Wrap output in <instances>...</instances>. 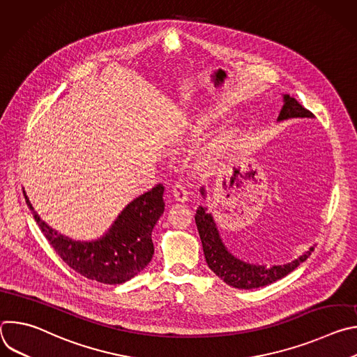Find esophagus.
Wrapping results in <instances>:
<instances>
[{
    "label": "esophagus",
    "mask_w": 357,
    "mask_h": 357,
    "mask_svg": "<svg viewBox=\"0 0 357 357\" xmlns=\"http://www.w3.org/2000/svg\"><path fill=\"white\" fill-rule=\"evenodd\" d=\"M172 195L178 202H186L189 197V192H188L186 186L182 183H175L172 186Z\"/></svg>",
    "instance_id": "obj_1"
}]
</instances>
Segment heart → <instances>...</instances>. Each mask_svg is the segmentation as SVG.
Wrapping results in <instances>:
<instances>
[{
    "label": "heart",
    "mask_w": 357,
    "mask_h": 357,
    "mask_svg": "<svg viewBox=\"0 0 357 357\" xmlns=\"http://www.w3.org/2000/svg\"><path fill=\"white\" fill-rule=\"evenodd\" d=\"M208 121H209V119H206V120H203L200 124H208Z\"/></svg>",
    "instance_id": "heart-1"
}]
</instances>
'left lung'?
Instances as JSON below:
<instances>
[{
	"instance_id": "8db88e82",
	"label": "left lung",
	"mask_w": 357,
	"mask_h": 357,
	"mask_svg": "<svg viewBox=\"0 0 357 357\" xmlns=\"http://www.w3.org/2000/svg\"><path fill=\"white\" fill-rule=\"evenodd\" d=\"M312 117L314 114L310 110L302 107L294 97H291L289 94H284V106L277 119L278 121L288 120V119H312ZM200 193L203 197L206 196L205 188L200 189ZM195 222L197 226L203 252H205V259L209 268L226 284L238 289L260 288L277 280H281L282 277L294 271L301 263L307 260L311 256V252L314 251V247H311L307 252H303L302 256H299L296 260L282 266L266 267V266L250 264L234 257L233 254L226 248L218 231L215 219L211 213H208L206 208L203 206L197 208L195 215Z\"/></svg>"
}]
</instances>
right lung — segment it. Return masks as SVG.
I'll use <instances>...</instances> for the list:
<instances>
[{
    "mask_svg": "<svg viewBox=\"0 0 357 357\" xmlns=\"http://www.w3.org/2000/svg\"><path fill=\"white\" fill-rule=\"evenodd\" d=\"M24 195L49 244L72 270L91 281L123 284L144 270L154 256L151 234L165 209L161 183L130 202L109 231L93 241H77L58 233L35 212L25 190Z\"/></svg>",
    "mask_w": 357,
    "mask_h": 357,
    "instance_id": "obj_1",
    "label": "right lung"
}]
</instances>
